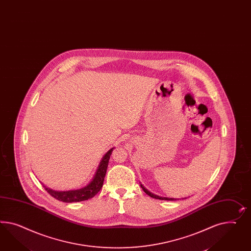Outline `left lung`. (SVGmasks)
I'll use <instances>...</instances> for the list:
<instances>
[{
    "instance_id": "left-lung-1",
    "label": "left lung",
    "mask_w": 251,
    "mask_h": 251,
    "mask_svg": "<svg viewBox=\"0 0 251 251\" xmlns=\"http://www.w3.org/2000/svg\"><path fill=\"white\" fill-rule=\"evenodd\" d=\"M142 186V188H143V191L148 195V196H150L151 197H152V198H155V199H160V200H174L173 198H167V197H158V196H155V195H153V194H151V193H150L149 191L147 189H145L144 187H143V185H141Z\"/></svg>"
}]
</instances>
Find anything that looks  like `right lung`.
<instances>
[{
  "label": "right lung",
  "mask_w": 251,
  "mask_h": 251,
  "mask_svg": "<svg viewBox=\"0 0 251 251\" xmlns=\"http://www.w3.org/2000/svg\"><path fill=\"white\" fill-rule=\"evenodd\" d=\"M112 150L113 148L109 150L108 152L103 156L101 162L99 165V168L96 172L95 176L87 186L83 187L81 189L58 192V191L49 189L44 185L45 189L51 197L57 199L58 201H62L65 203L81 202V201H86V200L95 197L96 195L100 192V190L101 189L102 185H103L104 178H105L106 172L108 169V160L110 158Z\"/></svg>",
  "instance_id": "1"
}]
</instances>
